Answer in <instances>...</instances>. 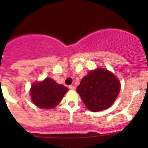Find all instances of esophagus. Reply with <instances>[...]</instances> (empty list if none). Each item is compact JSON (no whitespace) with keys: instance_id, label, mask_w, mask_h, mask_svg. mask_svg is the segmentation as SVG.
<instances>
[{"instance_id":"esophagus-1","label":"esophagus","mask_w":148,"mask_h":148,"mask_svg":"<svg viewBox=\"0 0 148 148\" xmlns=\"http://www.w3.org/2000/svg\"><path fill=\"white\" fill-rule=\"evenodd\" d=\"M69 88H70V90H75V86H73V85L69 86Z\"/></svg>"}]
</instances>
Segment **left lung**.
<instances>
[{"label":"left lung","mask_w":148,"mask_h":148,"mask_svg":"<svg viewBox=\"0 0 148 148\" xmlns=\"http://www.w3.org/2000/svg\"><path fill=\"white\" fill-rule=\"evenodd\" d=\"M121 84L113 73L101 68L90 71L82 79L76 90L90 110H104L110 107L120 91Z\"/></svg>","instance_id":"8db88e82"}]
</instances>
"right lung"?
Returning <instances> with one entry per match:
<instances>
[{"label": "right lung", "mask_w": 148, "mask_h": 148, "mask_svg": "<svg viewBox=\"0 0 148 148\" xmlns=\"http://www.w3.org/2000/svg\"><path fill=\"white\" fill-rule=\"evenodd\" d=\"M67 91V87L47 78L43 82L34 84L30 90V96L38 108L51 109L61 101Z\"/></svg>", "instance_id": "add662e5"}]
</instances>
